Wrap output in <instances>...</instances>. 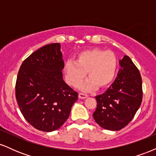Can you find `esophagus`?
<instances>
[{
	"instance_id": "obj_1",
	"label": "esophagus",
	"mask_w": 156,
	"mask_h": 156,
	"mask_svg": "<svg viewBox=\"0 0 156 156\" xmlns=\"http://www.w3.org/2000/svg\"><path fill=\"white\" fill-rule=\"evenodd\" d=\"M87 97H88V95L86 94H83V93H79V94H78V98H79L80 99H85Z\"/></svg>"
}]
</instances>
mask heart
<instances>
[{
    "instance_id": "1",
    "label": "heart",
    "mask_w": 156,
    "mask_h": 156,
    "mask_svg": "<svg viewBox=\"0 0 156 156\" xmlns=\"http://www.w3.org/2000/svg\"><path fill=\"white\" fill-rule=\"evenodd\" d=\"M117 69V59L112 51L91 49L80 52L76 62L67 60L64 64L66 80L71 86L79 84L86 76L87 79L80 89L88 92L98 87H107L114 80Z\"/></svg>"
}]
</instances>
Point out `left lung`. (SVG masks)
Here are the masks:
<instances>
[{"instance_id": "8db88e82", "label": "left lung", "mask_w": 156, "mask_h": 156, "mask_svg": "<svg viewBox=\"0 0 156 156\" xmlns=\"http://www.w3.org/2000/svg\"><path fill=\"white\" fill-rule=\"evenodd\" d=\"M117 77L103 94L95 97L94 121L106 130H119L133 119L142 101V80L128 55L119 60Z\"/></svg>"}]
</instances>
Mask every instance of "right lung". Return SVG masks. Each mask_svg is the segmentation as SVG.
<instances>
[{
	"mask_svg": "<svg viewBox=\"0 0 156 156\" xmlns=\"http://www.w3.org/2000/svg\"><path fill=\"white\" fill-rule=\"evenodd\" d=\"M64 67L60 44L53 43L30 55L20 68L16 99L23 117L37 130L58 129L78 100V93L63 79Z\"/></svg>",
	"mask_w": 156,
	"mask_h": 156,
	"instance_id": "obj_1",
	"label": "right lung"
}]
</instances>
